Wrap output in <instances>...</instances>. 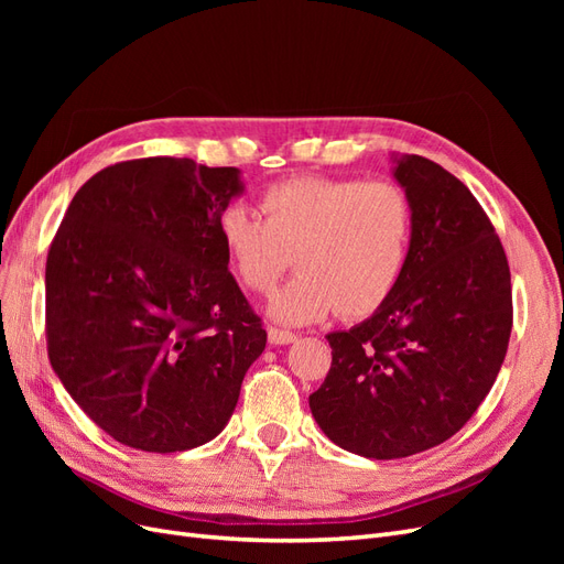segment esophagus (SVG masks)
Segmentation results:
<instances>
[{
	"label": "esophagus",
	"instance_id": "obj_1",
	"mask_svg": "<svg viewBox=\"0 0 564 564\" xmlns=\"http://www.w3.org/2000/svg\"><path fill=\"white\" fill-rule=\"evenodd\" d=\"M268 340L272 346H286V344H294L296 334L286 332V329H278V327H268Z\"/></svg>",
	"mask_w": 564,
	"mask_h": 564
}]
</instances>
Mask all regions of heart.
<instances>
[{
	"instance_id": "1",
	"label": "heart",
	"mask_w": 564,
	"mask_h": 564,
	"mask_svg": "<svg viewBox=\"0 0 564 564\" xmlns=\"http://www.w3.org/2000/svg\"><path fill=\"white\" fill-rule=\"evenodd\" d=\"M256 216L228 204L216 218L218 242L240 284L265 294L296 261V278L270 299V315L308 324L334 308L367 317L395 294L414 242V207L386 178L303 174L265 185Z\"/></svg>"
}]
</instances>
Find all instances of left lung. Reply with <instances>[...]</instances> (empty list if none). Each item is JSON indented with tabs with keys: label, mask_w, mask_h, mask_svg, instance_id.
Returning <instances> with one entry per match:
<instances>
[{
	"label": "left lung",
	"mask_w": 564,
	"mask_h": 564,
	"mask_svg": "<svg viewBox=\"0 0 564 564\" xmlns=\"http://www.w3.org/2000/svg\"><path fill=\"white\" fill-rule=\"evenodd\" d=\"M414 207L404 275L381 308L327 336L332 367L311 412L332 442L367 458L442 445L482 404L513 329L503 245L468 187L421 155L398 160Z\"/></svg>",
	"instance_id": "left-lung-1"
}]
</instances>
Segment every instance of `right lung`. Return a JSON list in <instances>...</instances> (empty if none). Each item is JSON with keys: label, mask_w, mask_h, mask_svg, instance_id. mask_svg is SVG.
Here are the masks:
<instances>
[{"label": "right lung", "mask_w": 564, "mask_h": 564, "mask_svg": "<svg viewBox=\"0 0 564 564\" xmlns=\"http://www.w3.org/2000/svg\"><path fill=\"white\" fill-rule=\"evenodd\" d=\"M235 166L143 158L73 197L46 256V350L65 390L127 447L185 452L226 429L265 329L216 218Z\"/></svg>", "instance_id": "right-lung-1"}]
</instances>
